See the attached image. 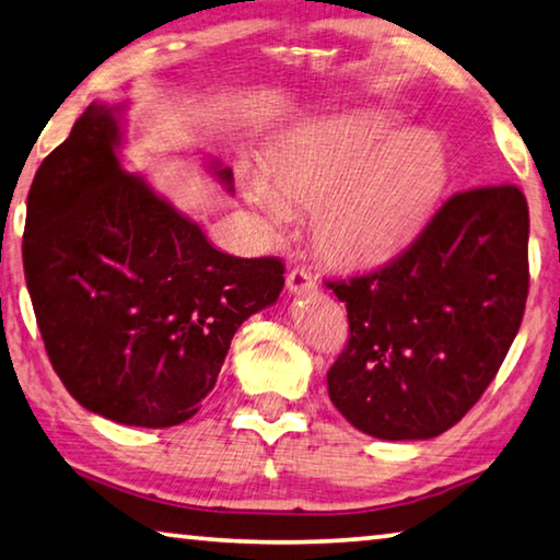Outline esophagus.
<instances>
[{"label": "esophagus", "instance_id": "1", "mask_svg": "<svg viewBox=\"0 0 560 560\" xmlns=\"http://www.w3.org/2000/svg\"><path fill=\"white\" fill-rule=\"evenodd\" d=\"M287 289L291 294H306V291L316 289V279L306 269H291L287 277Z\"/></svg>", "mask_w": 560, "mask_h": 560}]
</instances>
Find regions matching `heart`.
<instances>
[{
    "instance_id": "1",
    "label": "heart",
    "mask_w": 560,
    "mask_h": 560,
    "mask_svg": "<svg viewBox=\"0 0 560 560\" xmlns=\"http://www.w3.org/2000/svg\"><path fill=\"white\" fill-rule=\"evenodd\" d=\"M381 109L308 119L281 137L261 172L246 174V199L271 232L291 207H314L316 252L349 271L374 269L421 232L448 184L439 135L401 129Z\"/></svg>"
}]
</instances>
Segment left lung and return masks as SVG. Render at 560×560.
Wrapping results in <instances>:
<instances>
[{"instance_id":"8db88e82","label":"left lung","mask_w":560,"mask_h":560,"mask_svg":"<svg viewBox=\"0 0 560 560\" xmlns=\"http://www.w3.org/2000/svg\"><path fill=\"white\" fill-rule=\"evenodd\" d=\"M326 287L349 312L331 404L369 436H439L483 396L521 328L526 197L513 184L458 191L396 259Z\"/></svg>"}]
</instances>
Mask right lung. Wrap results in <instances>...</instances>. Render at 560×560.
Listing matches in <instances>:
<instances>
[{"instance_id": "add662e5", "label": "right lung", "mask_w": 560, "mask_h": 560, "mask_svg": "<svg viewBox=\"0 0 560 560\" xmlns=\"http://www.w3.org/2000/svg\"><path fill=\"white\" fill-rule=\"evenodd\" d=\"M124 106L89 104L26 197L24 277L44 349L86 411L166 429L199 411L248 316L283 289L277 256L238 259L119 164ZM232 191L234 174L214 164Z\"/></svg>"}]
</instances>
